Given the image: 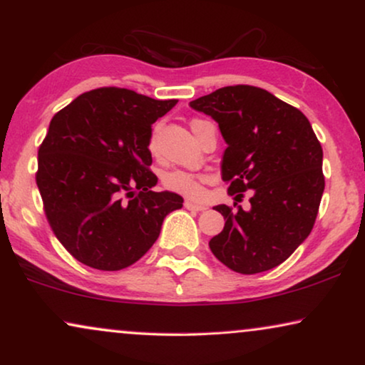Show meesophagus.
<instances>
[{"label":"esophagus","instance_id":"1","mask_svg":"<svg viewBox=\"0 0 365 365\" xmlns=\"http://www.w3.org/2000/svg\"><path fill=\"white\" fill-rule=\"evenodd\" d=\"M184 207L189 209V211H204L206 209V206L204 204H197V202H192V201H186L184 202Z\"/></svg>","mask_w":365,"mask_h":365}]
</instances>
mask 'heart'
<instances>
[{
    "label": "heart",
    "mask_w": 365,
    "mask_h": 365,
    "mask_svg": "<svg viewBox=\"0 0 365 365\" xmlns=\"http://www.w3.org/2000/svg\"><path fill=\"white\" fill-rule=\"evenodd\" d=\"M209 124V121H204V119H194L191 123V128L192 131L197 133L201 131L202 126H206ZM149 148H151V151H156V138H151V141H149ZM206 182V178L204 176H199V174H192V173H187V171H181V169H174V171H169L163 176V186L168 189V191H173V192H178L181 194V196H186V197H191V199H197L202 196L204 192V186L202 184Z\"/></svg>",
    "instance_id": "heart-1"
}]
</instances>
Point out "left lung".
<instances>
[{
	"instance_id": "left-lung-1",
	"label": "left lung",
	"mask_w": 365,
	"mask_h": 365,
	"mask_svg": "<svg viewBox=\"0 0 365 365\" xmlns=\"http://www.w3.org/2000/svg\"><path fill=\"white\" fill-rule=\"evenodd\" d=\"M191 108L211 116L227 143L221 164L227 192L241 199L251 191L249 211L216 206L226 224L209 247L239 274L279 266L311 234L326 184L311 123L297 108L249 84L216 89Z\"/></svg>"
}]
</instances>
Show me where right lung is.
Returning <instances> with one entry per match:
<instances>
[{"mask_svg": "<svg viewBox=\"0 0 365 365\" xmlns=\"http://www.w3.org/2000/svg\"><path fill=\"white\" fill-rule=\"evenodd\" d=\"M176 103L98 88L53 116L36 184L54 236L79 262L99 271L131 266L156 242L164 217L182 207L179 194L153 191L149 169L153 123Z\"/></svg>", "mask_w": 365, "mask_h": 365, "instance_id": "right-lung-1", "label": "right lung"}]
</instances>
